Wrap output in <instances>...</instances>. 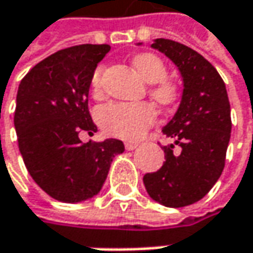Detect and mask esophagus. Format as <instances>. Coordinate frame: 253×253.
I'll list each match as a JSON object with an SVG mask.
<instances>
[{
	"instance_id": "esophagus-1",
	"label": "esophagus",
	"mask_w": 253,
	"mask_h": 253,
	"mask_svg": "<svg viewBox=\"0 0 253 253\" xmlns=\"http://www.w3.org/2000/svg\"><path fill=\"white\" fill-rule=\"evenodd\" d=\"M139 145L138 142H125V149H128V151H133L136 146Z\"/></svg>"
}]
</instances>
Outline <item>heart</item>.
Wrapping results in <instances>:
<instances>
[{"label": "heart", "mask_w": 253, "mask_h": 253, "mask_svg": "<svg viewBox=\"0 0 253 253\" xmlns=\"http://www.w3.org/2000/svg\"><path fill=\"white\" fill-rule=\"evenodd\" d=\"M133 67L146 83L154 84L151 95L162 107L173 105L178 101V86L167 80L168 68L162 58L154 52H141L133 58ZM104 67H96L91 77V91L101 94ZM155 109L146 102H111L96 112L102 129L122 139H138L155 121Z\"/></svg>", "instance_id": "1"}]
</instances>
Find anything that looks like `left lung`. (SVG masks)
<instances>
[{
    "mask_svg": "<svg viewBox=\"0 0 253 253\" xmlns=\"http://www.w3.org/2000/svg\"><path fill=\"white\" fill-rule=\"evenodd\" d=\"M151 46L178 67L183 92L176 114L162 128L173 139L162 146L167 161L157 172L145 173L144 185L154 201L181 208L202 199L221 176L232 128L231 105L221 75L201 54L165 38Z\"/></svg>",
    "mask_w": 253,
    "mask_h": 253,
    "instance_id": "left-lung-1",
    "label": "left lung"
}]
</instances>
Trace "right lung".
I'll list each match as a JSON object with an SVG mask.
<instances>
[{
    "mask_svg": "<svg viewBox=\"0 0 253 253\" xmlns=\"http://www.w3.org/2000/svg\"><path fill=\"white\" fill-rule=\"evenodd\" d=\"M111 46L84 44L42 59L19 84L14 125L19 152L37 185L61 202H83L102 188L120 139L86 142L96 125L88 109L91 77Z\"/></svg>",
    "mask_w": 253,
    "mask_h": 253,
    "instance_id": "obj_1",
    "label": "right lung"
}]
</instances>
